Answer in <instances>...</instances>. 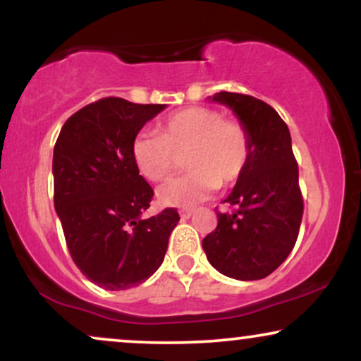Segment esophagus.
I'll list each match as a JSON object with an SVG mask.
<instances>
[{
    "mask_svg": "<svg viewBox=\"0 0 361 361\" xmlns=\"http://www.w3.org/2000/svg\"><path fill=\"white\" fill-rule=\"evenodd\" d=\"M193 215V209H183L180 210V217L181 219H190Z\"/></svg>",
    "mask_w": 361,
    "mask_h": 361,
    "instance_id": "34e87169",
    "label": "esophagus"
}]
</instances>
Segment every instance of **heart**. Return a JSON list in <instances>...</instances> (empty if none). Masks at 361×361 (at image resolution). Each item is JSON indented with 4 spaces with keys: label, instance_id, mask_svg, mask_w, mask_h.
<instances>
[{
    "label": "heart",
    "instance_id": "heart-1",
    "mask_svg": "<svg viewBox=\"0 0 361 361\" xmlns=\"http://www.w3.org/2000/svg\"><path fill=\"white\" fill-rule=\"evenodd\" d=\"M252 152L251 135L243 123L226 120L222 111L192 106L163 120L159 134H139L132 156L147 180L163 181L175 173L185 156L188 171L159 188L166 205L192 207L217 186L241 180Z\"/></svg>",
    "mask_w": 361,
    "mask_h": 361
}]
</instances>
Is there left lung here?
Segmentation results:
<instances>
[{"label":"left lung","mask_w":361,"mask_h":361,"mask_svg":"<svg viewBox=\"0 0 361 361\" xmlns=\"http://www.w3.org/2000/svg\"><path fill=\"white\" fill-rule=\"evenodd\" d=\"M214 102L229 106L251 135L246 171L217 212V227L202 241L207 259L222 275L259 280L287 259L299 235L304 200L287 123L273 106L243 93L221 91Z\"/></svg>","instance_id":"left-lung-1"}]
</instances>
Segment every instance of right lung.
<instances>
[{"label": "right lung", "instance_id": "right-lung-1", "mask_svg": "<svg viewBox=\"0 0 361 361\" xmlns=\"http://www.w3.org/2000/svg\"><path fill=\"white\" fill-rule=\"evenodd\" d=\"M164 106L102 98L66 120L54 146V207L69 255L105 290L146 281L180 221L176 209L142 219L154 192L132 156L139 130Z\"/></svg>", "mask_w": 361, "mask_h": 361}]
</instances>
